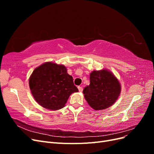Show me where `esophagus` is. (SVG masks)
I'll return each mask as SVG.
<instances>
[{
    "label": "esophagus",
    "mask_w": 154,
    "mask_h": 154,
    "mask_svg": "<svg viewBox=\"0 0 154 154\" xmlns=\"http://www.w3.org/2000/svg\"><path fill=\"white\" fill-rule=\"evenodd\" d=\"M78 88V90H79V91H80V92H82L83 91V88L82 87L79 86Z\"/></svg>",
    "instance_id": "obj_1"
}]
</instances>
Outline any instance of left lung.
<instances>
[{"instance_id":"obj_1","label":"left lung","mask_w":154,"mask_h":154,"mask_svg":"<svg viewBox=\"0 0 154 154\" xmlns=\"http://www.w3.org/2000/svg\"><path fill=\"white\" fill-rule=\"evenodd\" d=\"M85 98L93 109L101 110L112 105L121 93V85L109 70L93 71L90 74V85L83 91Z\"/></svg>"}]
</instances>
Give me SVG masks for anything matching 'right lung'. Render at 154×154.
Returning a JSON list of instances; mask_svg holds the SVG:
<instances>
[{
  "label": "right lung",
  "instance_id": "1",
  "mask_svg": "<svg viewBox=\"0 0 154 154\" xmlns=\"http://www.w3.org/2000/svg\"><path fill=\"white\" fill-rule=\"evenodd\" d=\"M29 85L37 103L52 110L62 109L70 95L78 92L66 67L51 62L42 64L34 70L29 78Z\"/></svg>",
  "mask_w": 154,
  "mask_h": 154
}]
</instances>
